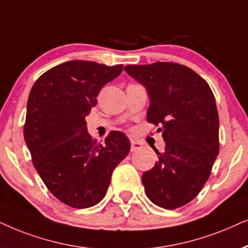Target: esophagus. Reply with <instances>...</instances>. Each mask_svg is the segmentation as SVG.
I'll return each mask as SVG.
<instances>
[{"mask_svg": "<svg viewBox=\"0 0 248 248\" xmlns=\"http://www.w3.org/2000/svg\"><path fill=\"white\" fill-rule=\"evenodd\" d=\"M141 147H143V144H141L140 141L133 140H130V148H131V151H133V152L137 151V150H140Z\"/></svg>", "mask_w": 248, "mask_h": 248, "instance_id": "esophagus-1", "label": "esophagus"}]
</instances>
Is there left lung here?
I'll return each instance as SVG.
<instances>
[{
	"mask_svg": "<svg viewBox=\"0 0 248 248\" xmlns=\"http://www.w3.org/2000/svg\"><path fill=\"white\" fill-rule=\"evenodd\" d=\"M124 71L146 88L147 121L161 124L166 141L157 162L141 181L155 205L174 210L199 195L219 154L216 98L204 79L173 62L126 65Z\"/></svg>",
	"mask_w": 248,
	"mask_h": 248,
	"instance_id": "obj_1",
	"label": "left lung"
}]
</instances>
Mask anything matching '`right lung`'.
Returning a JSON list of instances; mask_svg holds the SVG:
<instances>
[{"mask_svg": "<svg viewBox=\"0 0 248 248\" xmlns=\"http://www.w3.org/2000/svg\"><path fill=\"white\" fill-rule=\"evenodd\" d=\"M122 67L64 62L43 74L29 94L24 137L32 163L53 195L75 209L104 199L112 172L129 153L126 135L112 131L104 145L98 144L85 120L102 87L117 78Z\"/></svg>", "mask_w": 248, "mask_h": 248, "instance_id": "obj_1", "label": "right lung"}]
</instances>
